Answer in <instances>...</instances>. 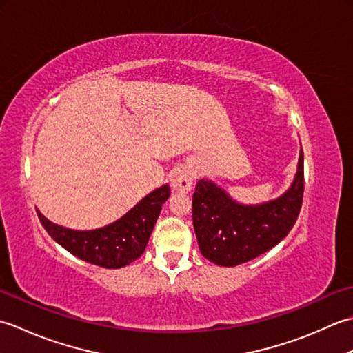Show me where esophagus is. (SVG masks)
<instances>
[{"label": "esophagus", "mask_w": 353, "mask_h": 353, "mask_svg": "<svg viewBox=\"0 0 353 353\" xmlns=\"http://www.w3.org/2000/svg\"><path fill=\"white\" fill-rule=\"evenodd\" d=\"M192 171L188 167H177L171 174V186L177 192H188L192 186Z\"/></svg>", "instance_id": "1"}]
</instances>
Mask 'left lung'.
<instances>
[{"label": "left lung", "mask_w": 353, "mask_h": 353, "mask_svg": "<svg viewBox=\"0 0 353 353\" xmlns=\"http://www.w3.org/2000/svg\"><path fill=\"white\" fill-rule=\"evenodd\" d=\"M303 152L290 188L259 205H243L211 181L201 179L192 196V223L201 254L221 267H235L273 249L301 212L303 200Z\"/></svg>", "instance_id": "8db88e82"}]
</instances>
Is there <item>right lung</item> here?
I'll return each instance as SVG.
<instances>
[{"mask_svg": "<svg viewBox=\"0 0 353 353\" xmlns=\"http://www.w3.org/2000/svg\"><path fill=\"white\" fill-rule=\"evenodd\" d=\"M170 197V186L150 192L121 219L92 230H74L50 221L37 211L48 235L74 256L103 268H121L144 253L162 205Z\"/></svg>", "mask_w": 353, "mask_h": 353, "instance_id": "1", "label": "right lung"}]
</instances>
